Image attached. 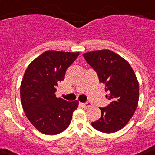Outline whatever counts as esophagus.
Here are the masks:
<instances>
[{"mask_svg":"<svg viewBox=\"0 0 155 155\" xmlns=\"http://www.w3.org/2000/svg\"><path fill=\"white\" fill-rule=\"evenodd\" d=\"M82 104V105L83 106V107H90L92 106V104L91 103V102H89V101H87L85 102V103H81Z\"/></svg>","mask_w":155,"mask_h":155,"instance_id":"esophagus-1","label":"esophagus"}]
</instances>
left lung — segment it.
<instances>
[{
    "label": "left lung",
    "instance_id": "8db88e82",
    "mask_svg": "<svg viewBox=\"0 0 155 155\" xmlns=\"http://www.w3.org/2000/svg\"><path fill=\"white\" fill-rule=\"evenodd\" d=\"M104 83L109 104L100 107L101 116L93 122V127L110 134L124 127L134 115L139 100V83L127 61L109 50H101L83 54Z\"/></svg>",
    "mask_w": 155,
    "mask_h": 155
}]
</instances>
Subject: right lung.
<instances>
[{"mask_svg":"<svg viewBox=\"0 0 155 155\" xmlns=\"http://www.w3.org/2000/svg\"><path fill=\"white\" fill-rule=\"evenodd\" d=\"M79 53L47 51L25 70L20 87L22 108L29 122L47 135H56L69 126L79 101L57 98L58 83Z\"/></svg>","mask_w":155,"mask_h":155,"instance_id":"obj_1","label":"right lung"}]
</instances>
